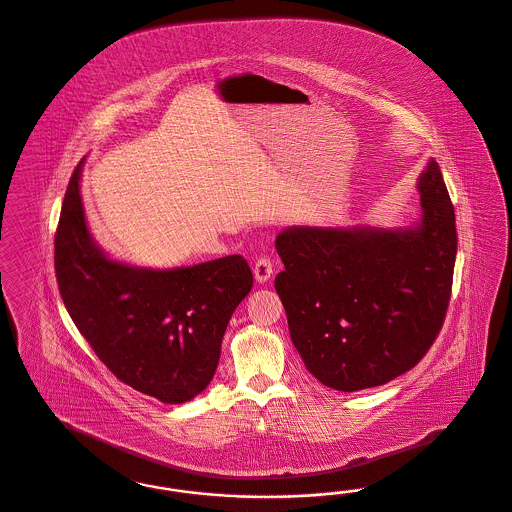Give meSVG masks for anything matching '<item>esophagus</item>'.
I'll list each match as a JSON object with an SVG mask.
<instances>
[{"label":"esophagus","mask_w":512,"mask_h":512,"mask_svg":"<svg viewBox=\"0 0 512 512\" xmlns=\"http://www.w3.org/2000/svg\"><path fill=\"white\" fill-rule=\"evenodd\" d=\"M272 261H270V257H265V255H261L257 261H255V265H253V274H255V280L259 283H265L270 280V276H272Z\"/></svg>","instance_id":"obj_1"}]
</instances>
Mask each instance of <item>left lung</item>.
<instances>
[{"instance_id":"8db88e82","label":"left lung","mask_w":512,"mask_h":512,"mask_svg":"<svg viewBox=\"0 0 512 512\" xmlns=\"http://www.w3.org/2000/svg\"><path fill=\"white\" fill-rule=\"evenodd\" d=\"M422 219L406 229L289 227L276 238L291 340L327 388L388 384L422 359L448 310L456 213L437 160L418 179Z\"/></svg>"}]
</instances>
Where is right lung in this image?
Segmentation results:
<instances>
[{
  "instance_id": "right-lung-1",
  "label": "right lung",
  "mask_w": 512,
  "mask_h": 512,
  "mask_svg": "<svg viewBox=\"0 0 512 512\" xmlns=\"http://www.w3.org/2000/svg\"><path fill=\"white\" fill-rule=\"evenodd\" d=\"M73 170L54 236L62 300L90 348L126 386L168 405L212 382L230 316L253 274L242 255L153 270L109 259L90 234Z\"/></svg>"
}]
</instances>
